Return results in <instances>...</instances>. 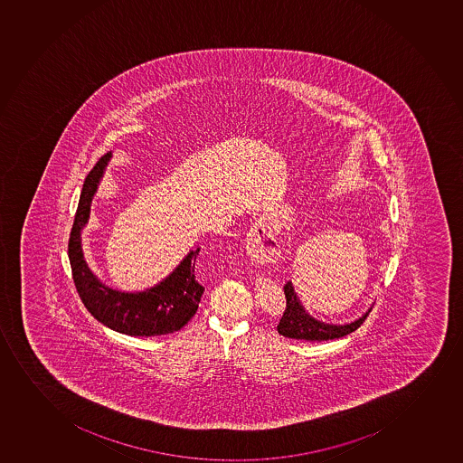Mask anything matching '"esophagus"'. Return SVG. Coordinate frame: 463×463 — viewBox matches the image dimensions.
<instances>
[{
  "mask_svg": "<svg viewBox=\"0 0 463 463\" xmlns=\"http://www.w3.org/2000/svg\"><path fill=\"white\" fill-rule=\"evenodd\" d=\"M246 250H248L250 260H254L255 263H274L279 255V241L275 239L274 232H272L268 222L259 220L250 228Z\"/></svg>",
  "mask_w": 463,
  "mask_h": 463,
  "instance_id": "obj_1",
  "label": "esophagus"
}]
</instances>
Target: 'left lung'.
Segmentation results:
<instances>
[{
  "mask_svg": "<svg viewBox=\"0 0 463 463\" xmlns=\"http://www.w3.org/2000/svg\"><path fill=\"white\" fill-rule=\"evenodd\" d=\"M284 294H286V310H284L283 318L279 319L277 330L286 338L304 339V341H328V339L343 338L345 335L354 332L370 314V308H368L363 317H359L352 323H324L308 314L299 301L292 281H288L284 286Z\"/></svg>",
  "mask_w": 463,
  "mask_h": 463,
  "instance_id": "left-lung-1",
  "label": "left lung"
}]
</instances>
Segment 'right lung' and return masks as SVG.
Returning a JSON list of instances; mask_svg holds the SVG:
<instances>
[{"instance_id": "add662e5", "label": "right lung", "mask_w": 463, "mask_h": 463, "mask_svg": "<svg viewBox=\"0 0 463 463\" xmlns=\"http://www.w3.org/2000/svg\"><path fill=\"white\" fill-rule=\"evenodd\" d=\"M111 153L100 157L90 171L80 191L75 222L70 232L69 259L76 290L82 303L99 323L129 336L173 334L194 317L204 288L197 283L194 260L200 248L191 249L159 283L136 292H125L102 283L85 261L82 229L91 213V202L104 179Z\"/></svg>"}]
</instances>
